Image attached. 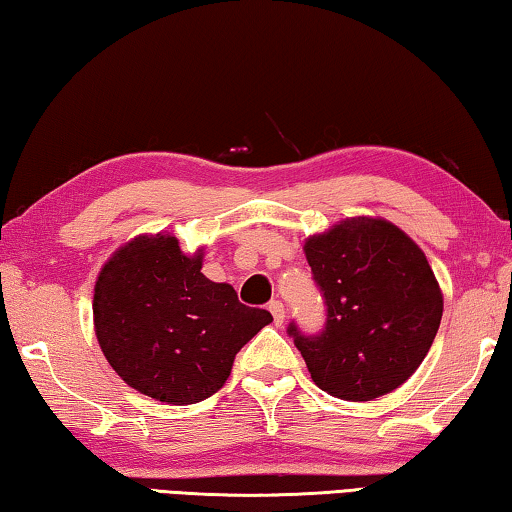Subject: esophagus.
<instances>
[{
  "instance_id": "34e87169",
  "label": "esophagus",
  "mask_w": 512,
  "mask_h": 512,
  "mask_svg": "<svg viewBox=\"0 0 512 512\" xmlns=\"http://www.w3.org/2000/svg\"><path fill=\"white\" fill-rule=\"evenodd\" d=\"M270 313L274 317V324H283V320H286V308H283L279 299L270 301Z\"/></svg>"
}]
</instances>
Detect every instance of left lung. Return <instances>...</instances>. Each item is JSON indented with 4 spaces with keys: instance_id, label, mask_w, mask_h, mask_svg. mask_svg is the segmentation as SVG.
Segmentation results:
<instances>
[{
    "instance_id": "1",
    "label": "left lung",
    "mask_w": 512,
    "mask_h": 512,
    "mask_svg": "<svg viewBox=\"0 0 512 512\" xmlns=\"http://www.w3.org/2000/svg\"><path fill=\"white\" fill-rule=\"evenodd\" d=\"M326 306L322 331L288 335L331 397L370 401L399 388L429 354L442 295L422 249L385 220L358 217L306 240Z\"/></svg>"
}]
</instances>
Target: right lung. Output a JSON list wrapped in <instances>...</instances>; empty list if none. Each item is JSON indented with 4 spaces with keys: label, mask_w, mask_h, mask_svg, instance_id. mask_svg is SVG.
Returning <instances> with one entry per match:
<instances>
[{
    "label": "right lung",
    "mask_w": 512,
    "mask_h": 512,
    "mask_svg": "<svg viewBox=\"0 0 512 512\" xmlns=\"http://www.w3.org/2000/svg\"><path fill=\"white\" fill-rule=\"evenodd\" d=\"M95 331L113 370L142 395L183 406L229 379L238 351L272 322L238 301L229 283L201 274V254L156 233L124 245L95 286Z\"/></svg>",
    "instance_id": "obj_1"
}]
</instances>
